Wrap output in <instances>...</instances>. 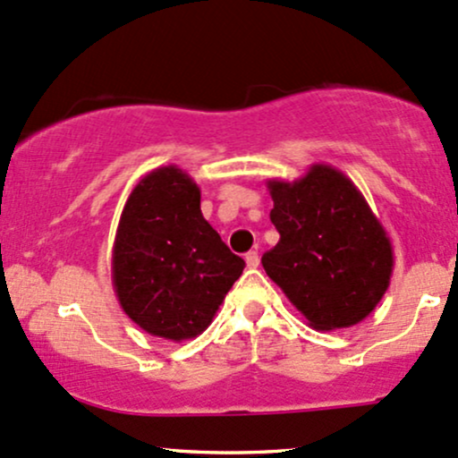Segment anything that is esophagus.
Returning <instances> with one entry per match:
<instances>
[{"instance_id": "1", "label": "esophagus", "mask_w": 458, "mask_h": 458, "mask_svg": "<svg viewBox=\"0 0 458 458\" xmlns=\"http://www.w3.org/2000/svg\"><path fill=\"white\" fill-rule=\"evenodd\" d=\"M245 264L247 268H258V264H260V256H258V251L245 253Z\"/></svg>"}]
</instances>
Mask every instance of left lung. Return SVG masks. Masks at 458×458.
I'll use <instances>...</instances> for the list:
<instances>
[{"label": "left lung", "mask_w": 458, "mask_h": 458, "mask_svg": "<svg viewBox=\"0 0 458 458\" xmlns=\"http://www.w3.org/2000/svg\"><path fill=\"white\" fill-rule=\"evenodd\" d=\"M279 243L262 267L316 330L362 322L386 294L394 256L386 230L341 170L313 164L296 181H267Z\"/></svg>", "instance_id": "left-lung-1"}]
</instances>
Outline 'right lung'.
<instances>
[{"label":"right lung","mask_w":458,"mask_h":458,"mask_svg":"<svg viewBox=\"0 0 458 458\" xmlns=\"http://www.w3.org/2000/svg\"><path fill=\"white\" fill-rule=\"evenodd\" d=\"M243 268V258L202 217L200 187L190 174L170 164L136 183L110 271L121 310L145 333L176 344L198 337Z\"/></svg>","instance_id":"1"}]
</instances>
